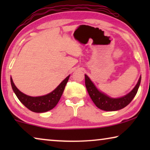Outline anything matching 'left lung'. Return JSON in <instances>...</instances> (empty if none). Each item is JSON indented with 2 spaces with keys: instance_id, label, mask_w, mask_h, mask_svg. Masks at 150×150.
Masks as SVG:
<instances>
[{
  "instance_id": "1",
  "label": "left lung",
  "mask_w": 150,
  "mask_h": 150,
  "mask_svg": "<svg viewBox=\"0 0 150 150\" xmlns=\"http://www.w3.org/2000/svg\"><path fill=\"white\" fill-rule=\"evenodd\" d=\"M85 86L89 93L90 98L92 101L96 104V106L100 109L106 110V111H114L126 107L130 103L131 101L136 96L138 91L139 85L141 83V77L139 78V80L135 86L134 89L128 94L124 97L120 98H111L108 97L105 94L98 91L96 86L89 79L87 75H85Z\"/></svg>"
}]
</instances>
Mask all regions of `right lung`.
Listing matches in <instances>:
<instances>
[{
	"label": "right lung",
	"instance_id": "1",
	"mask_svg": "<svg viewBox=\"0 0 150 150\" xmlns=\"http://www.w3.org/2000/svg\"><path fill=\"white\" fill-rule=\"evenodd\" d=\"M69 78V75L51 93L39 97H31L22 93L14 85L11 78V84L12 89L17 98L28 109L35 112H44L52 109L58 103Z\"/></svg>",
	"mask_w": 150,
	"mask_h": 150
}]
</instances>
